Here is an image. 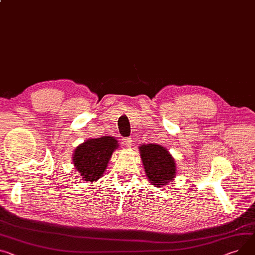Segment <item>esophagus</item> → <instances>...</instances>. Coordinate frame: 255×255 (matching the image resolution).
I'll list each match as a JSON object with an SVG mask.
<instances>
[{"label":"esophagus","instance_id":"obj_1","mask_svg":"<svg viewBox=\"0 0 255 255\" xmlns=\"http://www.w3.org/2000/svg\"><path fill=\"white\" fill-rule=\"evenodd\" d=\"M122 141H123V143H124L126 146H131V144H132V140H131L130 138H124Z\"/></svg>","mask_w":255,"mask_h":255}]
</instances>
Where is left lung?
Masks as SVG:
<instances>
[{
	"label": "left lung",
	"mask_w": 255,
	"mask_h": 255,
	"mask_svg": "<svg viewBox=\"0 0 255 255\" xmlns=\"http://www.w3.org/2000/svg\"><path fill=\"white\" fill-rule=\"evenodd\" d=\"M139 152L146 177L151 184L164 186L173 180L176 166L173 157L166 147L155 143L141 144Z\"/></svg>",
	"instance_id": "obj_1"
}]
</instances>
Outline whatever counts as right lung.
Masks as SVG:
<instances>
[{"label":"right lung","mask_w":255,"mask_h":255,"mask_svg":"<svg viewBox=\"0 0 255 255\" xmlns=\"http://www.w3.org/2000/svg\"><path fill=\"white\" fill-rule=\"evenodd\" d=\"M119 146L112 136L88 139L77 146L73 163L85 181H95L104 175L114 150Z\"/></svg>","instance_id":"add662e5"}]
</instances>
